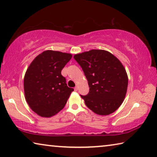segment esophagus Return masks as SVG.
Wrapping results in <instances>:
<instances>
[{"label":"esophagus","mask_w":157,"mask_h":157,"mask_svg":"<svg viewBox=\"0 0 157 157\" xmlns=\"http://www.w3.org/2000/svg\"><path fill=\"white\" fill-rule=\"evenodd\" d=\"M74 90H75V91H78V86H75V88H74Z\"/></svg>","instance_id":"1"}]
</instances>
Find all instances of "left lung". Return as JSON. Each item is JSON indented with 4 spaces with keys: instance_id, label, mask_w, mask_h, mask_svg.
I'll return each mask as SVG.
<instances>
[{
    "instance_id": "1",
    "label": "left lung",
    "mask_w": 157,
    "mask_h": 157,
    "mask_svg": "<svg viewBox=\"0 0 157 157\" xmlns=\"http://www.w3.org/2000/svg\"><path fill=\"white\" fill-rule=\"evenodd\" d=\"M88 81L89 92L83 98L86 107L98 115L112 113L125 98L128 77L120 60L104 50L74 55Z\"/></svg>"
}]
</instances>
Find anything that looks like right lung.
I'll list each match as a JSON object with an SVG mask.
<instances>
[{"mask_svg":"<svg viewBox=\"0 0 157 157\" xmlns=\"http://www.w3.org/2000/svg\"><path fill=\"white\" fill-rule=\"evenodd\" d=\"M71 57L69 53L46 50L34 58L28 68L24 77L25 100L39 116H55L64 107L74 91L61 74Z\"/></svg>","mask_w":157,"mask_h":157,"instance_id":"add662e5","label":"right lung"}]
</instances>
